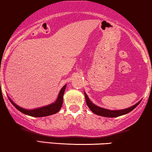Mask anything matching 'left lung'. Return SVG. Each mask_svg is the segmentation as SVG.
I'll use <instances>...</instances> for the list:
<instances>
[{"instance_id":"8db88e82","label":"left lung","mask_w":152,"mask_h":152,"mask_svg":"<svg viewBox=\"0 0 152 152\" xmlns=\"http://www.w3.org/2000/svg\"><path fill=\"white\" fill-rule=\"evenodd\" d=\"M85 97H86V102L87 106H88L90 109H91V112L93 113L96 114L97 115H100V116L103 117H106V118H116V117L121 116V115H126V114L129 113L131 111H132L133 109H134L138 105L140 104V101L138 102L137 104H135L134 106H132V107H129L128 109H123V110H117V111H112V110H109V109H103V108H100L99 106H95L94 104H93L90 100L88 99L87 94L85 93Z\"/></svg>"}]
</instances>
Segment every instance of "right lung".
I'll use <instances>...</instances> for the list:
<instances>
[{
  "label": "right lung",
  "mask_w": 152,
  "mask_h": 152,
  "mask_svg": "<svg viewBox=\"0 0 152 152\" xmlns=\"http://www.w3.org/2000/svg\"><path fill=\"white\" fill-rule=\"evenodd\" d=\"M66 86H64L62 88H61V91H60L59 94H58V97L56 101L55 102L52 104L49 105V106H44V107L38 108V109H32V110H27V109H23V108L20 107V106H17L15 103H13L11 100H10L12 103L13 106L16 108L18 111H20L22 113L25 114V115H29L31 117H37V118H40V117H46L49 116V115H54V114L57 113L58 111L61 109V106L63 104V97H64V91H65V88Z\"/></svg>",
  "instance_id": "right-lung-1"
}]
</instances>
